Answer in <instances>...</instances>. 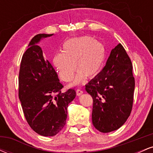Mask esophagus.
<instances>
[{"instance_id": "1", "label": "esophagus", "mask_w": 153, "mask_h": 153, "mask_svg": "<svg viewBox=\"0 0 153 153\" xmlns=\"http://www.w3.org/2000/svg\"><path fill=\"white\" fill-rule=\"evenodd\" d=\"M82 94H83V91H82V90H80V89H77L76 90V94L77 96H80V95H82Z\"/></svg>"}]
</instances>
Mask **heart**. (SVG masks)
<instances>
[{
    "label": "heart",
    "mask_w": 153,
    "mask_h": 153,
    "mask_svg": "<svg viewBox=\"0 0 153 153\" xmlns=\"http://www.w3.org/2000/svg\"><path fill=\"white\" fill-rule=\"evenodd\" d=\"M106 57L104 45L89 36L68 39L62 45V52L54 54L52 63L63 81L73 80L79 71L74 85L82 82L85 77L92 79L102 71ZM76 66H75V64Z\"/></svg>",
    "instance_id": "heart-1"
}]
</instances>
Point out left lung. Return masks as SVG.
<instances>
[{
    "label": "left lung",
    "mask_w": 153,
    "mask_h": 153,
    "mask_svg": "<svg viewBox=\"0 0 153 153\" xmlns=\"http://www.w3.org/2000/svg\"><path fill=\"white\" fill-rule=\"evenodd\" d=\"M134 85L131 59L119 44L101 73L85 85L94 101L92 122L96 129L110 132L125 123L132 108Z\"/></svg>",
    "instance_id": "8db88e82"
}]
</instances>
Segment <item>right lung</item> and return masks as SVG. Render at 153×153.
Returning a JSON list of instances; mask_svg holds the SVG:
<instances>
[{"instance_id":"1","label":"right lung","mask_w":153,"mask_h":153,"mask_svg":"<svg viewBox=\"0 0 153 153\" xmlns=\"http://www.w3.org/2000/svg\"><path fill=\"white\" fill-rule=\"evenodd\" d=\"M53 35L39 34L23 54L19 75V98L24 117L31 129L45 137L54 136L66 124L68 106L75 99L74 89L62 93L56 71L44 58L37 44Z\"/></svg>"}]
</instances>
